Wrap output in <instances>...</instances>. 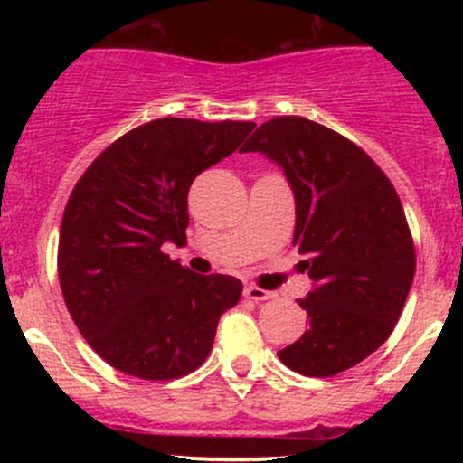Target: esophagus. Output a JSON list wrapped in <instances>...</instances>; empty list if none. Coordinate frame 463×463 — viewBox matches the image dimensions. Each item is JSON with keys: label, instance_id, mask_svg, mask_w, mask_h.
Instances as JSON below:
<instances>
[{"label": "esophagus", "instance_id": "esophagus-1", "mask_svg": "<svg viewBox=\"0 0 463 463\" xmlns=\"http://www.w3.org/2000/svg\"><path fill=\"white\" fill-rule=\"evenodd\" d=\"M244 296L253 302H264V300H270V298H275V293L255 287V284H249V287L244 288Z\"/></svg>", "mask_w": 463, "mask_h": 463}]
</instances>
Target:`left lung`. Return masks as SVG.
Segmentation results:
<instances>
[{
	"label": "left lung",
	"mask_w": 463,
	"mask_h": 463,
	"mask_svg": "<svg viewBox=\"0 0 463 463\" xmlns=\"http://www.w3.org/2000/svg\"><path fill=\"white\" fill-rule=\"evenodd\" d=\"M240 152L278 163L296 197L293 244L314 288L309 329L279 349L288 370L334 376L394 329L414 279V244L394 185L358 145L300 116L260 125Z\"/></svg>",
	"instance_id": "1"
}]
</instances>
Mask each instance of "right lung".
I'll use <instances>...</instances> for the list:
<instances>
[{
	"label": "right lung",
	"instance_id": "1",
	"mask_svg": "<svg viewBox=\"0 0 463 463\" xmlns=\"http://www.w3.org/2000/svg\"><path fill=\"white\" fill-rule=\"evenodd\" d=\"M255 123L158 118L111 143L73 188L60 226L58 275L82 338L111 367L170 381L208 358L241 282L197 275L163 253L188 241L194 176L231 156Z\"/></svg>",
	"mask_w": 463,
	"mask_h": 463
}]
</instances>
